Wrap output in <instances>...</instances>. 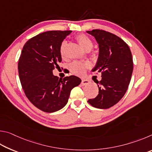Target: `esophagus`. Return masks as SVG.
I'll return each instance as SVG.
<instances>
[{"label": "esophagus", "mask_w": 152, "mask_h": 152, "mask_svg": "<svg viewBox=\"0 0 152 152\" xmlns=\"http://www.w3.org/2000/svg\"><path fill=\"white\" fill-rule=\"evenodd\" d=\"M90 83V82L88 80H85V79H82V82H81V84L82 86H86L88 85V84Z\"/></svg>", "instance_id": "1"}]
</instances>
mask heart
I'll list each match as a JSON object with an SVG mask.
<instances>
[{
  "label": "heart",
  "mask_w": 152,
  "mask_h": 152,
  "mask_svg": "<svg viewBox=\"0 0 152 152\" xmlns=\"http://www.w3.org/2000/svg\"><path fill=\"white\" fill-rule=\"evenodd\" d=\"M76 40L78 42L79 45L81 46L82 48L86 51H88L93 48V42L90 38L86 35L80 34L76 37ZM66 43L65 42L61 43L60 47V55L64 56V51H65ZM90 64L88 62H82V61H74L70 65V70L72 72L77 74V75H83L85 72L86 68H88Z\"/></svg>",
  "instance_id": "heart-1"
}]
</instances>
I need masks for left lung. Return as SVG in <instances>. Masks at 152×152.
<instances>
[{"label": "left lung", "instance_id": "1", "mask_svg": "<svg viewBox=\"0 0 152 152\" xmlns=\"http://www.w3.org/2000/svg\"><path fill=\"white\" fill-rule=\"evenodd\" d=\"M99 44V53L92 72H102V79L96 82L99 94L88 102L98 109H109L124 96L133 72V59L128 45L118 36L106 31H87Z\"/></svg>", "mask_w": 152, "mask_h": 152}]
</instances>
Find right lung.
Listing matches in <instances>:
<instances>
[{
	"label": "right lung",
	"mask_w": 152,
	"mask_h": 152,
	"mask_svg": "<svg viewBox=\"0 0 152 152\" xmlns=\"http://www.w3.org/2000/svg\"><path fill=\"white\" fill-rule=\"evenodd\" d=\"M72 31H50L35 36L25 43L18 70L20 83L29 101L46 113L62 109L72 89L81 79L76 76L59 78L53 74L61 61L60 47Z\"/></svg>",
	"instance_id": "right-lung-1"
}]
</instances>
